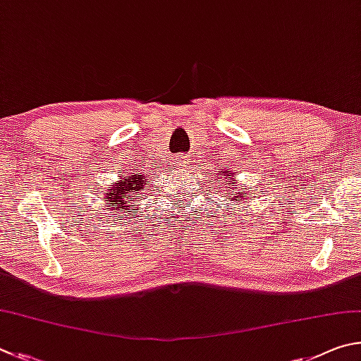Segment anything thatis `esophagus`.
Wrapping results in <instances>:
<instances>
[{"mask_svg": "<svg viewBox=\"0 0 361 361\" xmlns=\"http://www.w3.org/2000/svg\"><path fill=\"white\" fill-rule=\"evenodd\" d=\"M177 166L185 168V166H187V158H185V157H179V158H177Z\"/></svg>", "mask_w": 361, "mask_h": 361, "instance_id": "34e87169", "label": "esophagus"}]
</instances>
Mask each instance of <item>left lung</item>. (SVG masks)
Instances as JSON below:
<instances>
[{
  "label": "left lung",
  "mask_w": 361,
  "mask_h": 361,
  "mask_svg": "<svg viewBox=\"0 0 361 361\" xmlns=\"http://www.w3.org/2000/svg\"><path fill=\"white\" fill-rule=\"evenodd\" d=\"M216 179H220V185L219 188H222V193L225 200L228 201L226 203V206L228 207H233V204H243L245 200H250L252 198V190H249V188H244L245 185H239L236 187L235 184V173L233 171H228V169H222L219 173V176H216ZM246 192H244L243 190Z\"/></svg>",
  "instance_id": "obj_1"
}]
</instances>
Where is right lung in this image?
<instances>
[{
  "label": "right lung",
  "instance_id": "obj_1",
  "mask_svg": "<svg viewBox=\"0 0 361 361\" xmlns=\"http://www.w3.org/2000/svg\"><path fill=\"white\" fill-rule=\"evenodd\" d=\"M147 185V174L141 171L135 169L128 174L120 176V180H116V184L107 187L103 195L106 204H109L107 209L112 211L111 217H117L118 220L131 219L133 212H137V206L145 197Z\"/></svg>",
  "mask_w": 361,
  "mask_h": 361
}]
</instances>
